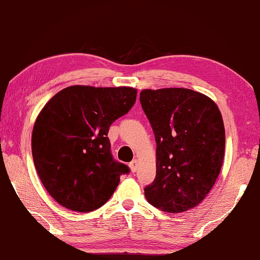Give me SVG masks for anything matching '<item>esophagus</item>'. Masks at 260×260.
<instances>
[{
    "instance_id": "esophagus-1",
    "label": "esophagus",
    "mask_w": 260,
    "mask_h": 260,
    "mask_svg": "<svg viewBox=\"0 0 260 260\" xmlns=\"http://www.w3.org/2000/svg\"><path fill=\"white\" fill-rule=\"evenodd\" d=\"M129 166H130L131 172H133V173H135V172L138 170V160H137V159H135V160L131 161L129 164Z\"/></svg>"
}]
</instances>
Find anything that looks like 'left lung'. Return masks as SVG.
Instances as JSON below:
<instances>
[{
	"label": "left lung",
	"instance_id": "obj_1",
	"mask_svg": "<svg viewBox=\"0 0 260 260\" xmlns=\"http://www.w3.org/2000/svg\"><path fill=\"white\" fill-rule=\"evenodd\" d=\"M139 100L157 143V172L144 188L146 200L165 213L194 208L213 188L224 159L221 111L187 88L144 89Z\"/></svg>",
	"mask_w": 260,
	"mask_h": 260
}]
</instances>
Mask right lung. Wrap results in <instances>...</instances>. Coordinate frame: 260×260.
Masks as SVG:
<instances>
[{"instance_id": "1", "label": "right lung", "mask_w": 260, "mask_h": 260, "mask_svg": "<svg viewBox=\"0 0 260 260\" xmlns=\"http://www.w3.org/2000/svg\"><path fill=\"white\" fill-rule=\"evenodd\" d=\"M131 87L71 86L39 113L34 162L49 194L65 208L88 213L110 199L129 167L114 160L109 127L135 105Z\"/></svg>"}]
</instances>
